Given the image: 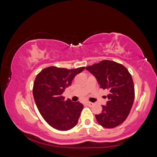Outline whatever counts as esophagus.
Wrapping results in <instances>:
<instances>
[{
	"label": "esophagus",
	"mask_w": 157,
	"mask_h": 157,
	"mask_svg": "<svg viewBox=\"0 0 157 157\" xmlns=\"http://www.w3.org/2000/svg\"><path fill=\"white\" fill-rule=\"evenodd\" d=\"M86 105L88 106H89V107H92V106L94 105V103H91V102H87L86 103Z\"/></svg>",
	"instance_id": "esophagus-1"
}]
</instances>
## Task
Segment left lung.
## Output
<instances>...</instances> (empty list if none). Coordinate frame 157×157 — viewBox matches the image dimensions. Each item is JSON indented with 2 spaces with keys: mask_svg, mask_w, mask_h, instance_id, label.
Segmentation results:
<instances>
[{
  "mask_svg": "<svg viewBox=\"0 0 157 157\" xmlns=\"http://www.w3.org/2000/svg\"><path fill=\"white\" fill-rule=\"evenodd\" d=\"M86 69L94 75L101 88L109 92L106 105H102L100 114L95 115L97 122L107 128L121 124L129 114L135 98L134 84L130 73L122 64L108 60Z\"/></svg>",
  "mask_w": 157,
  "mask_h": 157,
  "instance_id": "8db88e82",
  "label": "left lung"
}]
</instances>
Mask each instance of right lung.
<instances>
[{"instance_id":"right-lung-1","label":"right lung","mask_w":157,"mask_h":157,"mask_svg":"<svg viewBox=\"0 0 157 157\" xmlns=\"http://www.w3.org/2000/svg\"><path fill=\"white\" fill-rule=\"evenodd\" d=\"M84 68L49 67L43 69L35 79L33 93L36 105L48 124L57 130H70L78 123L83 105L79 101H65L63 93Z\"/></svg>"}]
</instances>
